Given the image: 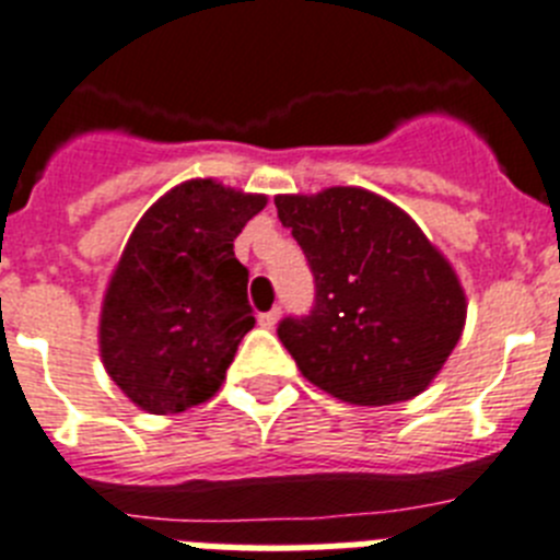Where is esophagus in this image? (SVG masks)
<instances>
[{"instance_id":"34e87169","label":"esophagus","mask_w":560,"mask_h":560,"mask_svg":"<svg viewBox=\"0 0 560 560\" xmlns=\"http://www.w3.org/2000/svg\"><path fill=\"white\" fill-rule=\"evenodd\" d=\"M276 322H279V310H267V313H261V316H258V324H261V327H267V330H272V327H276Z\"/></svg>"}]
</instances>
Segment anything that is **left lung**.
I'll return each instance as SVG.
<instances>
[{
    "mask_svg": "<svg viewBox=\"0 0 560 560\" xmlns=\"http://www.w3.org/2000/svg\"><path fill=\"white\" fill-rule=\"evenodd\" d=\"M316 276V307L279 324L310 384L355 407L421 396L455 350L467 295L450 258L364 187L276 196Z\"/></svg>",
    "mask_w": 560,
    "mask_h": 560,
    "instance_id": "obj_1",
    "label": "left lung"
}]
</instances>
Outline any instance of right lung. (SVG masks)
<instances>
[{
	"label": "right lung",
	"mask_w": 560,
	"mask_h": 560,
	"mask_svg": "<svg viewBox=\"0 0 560 560\" xmlns=\"http://www.w3.org/2000/svg\"><path fill=\"white\" fill-rule=\"evenodd\" d=\"M265 205L261 192L187 178L133 228L102 299L98 355L139 410L176 416L224 384L256 324L233 238Z\"/></svg>",
	"instance_id": "1"
}]
</instances>
